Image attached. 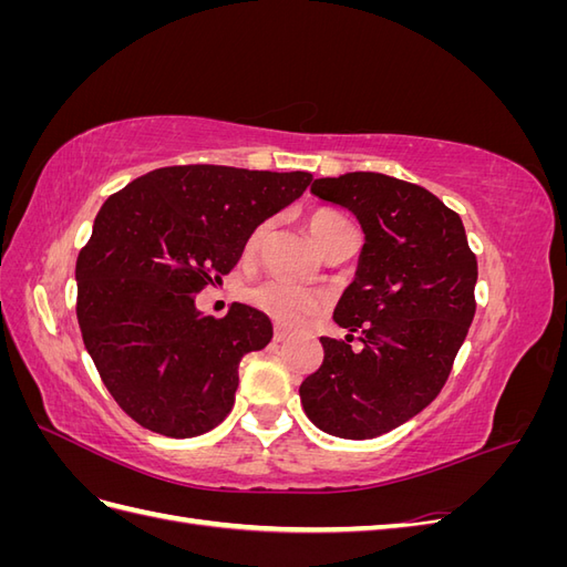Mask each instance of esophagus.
Listing matches in <instances>:
<instances>
[{
    "instance_id": "1",
    "label": "esophagus",
    "mask_w": 567,
    "mask_h": 567,
    "mask_svg": "<svg viewBox=\"0 0 567 567\" xmlns=\"http://www.w3.org/2000/svg\"><path fill=\"white\" fill-rule=\"evenodd\" d=\"M286 338H288V331L284 326H277V329H274V342H284Z\"/></svg>"
}]
</instances>
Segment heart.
<instances>
[{"label": "heart", "instance_id": "1", "mask_svg": "<svg viewBox=\"0 0 567 567\" xmlns=\"http://www.w3.org/2000/svg\"><path fill=\"white\" fill-rule=\"evenodd\" d=\"M307 227H310V234L315 236V241L319 244L321 250L331 241H336L342 231L352 229V225L346 217H340L338 213H331V210H315L310 217H307ZM267 231H269L267 221L252 229V234L246 241V255H255L260 250V246L267 238ZM246 300L255 307V310H260L271 321H277L281 326H296L302 319L315 315L323 305V298L317 293V290L290 284V281H281V279H267V281L255 284L252 288H248Z\"/></svg>", "mask_w": 567, "mask_h": 567}]
</instances>
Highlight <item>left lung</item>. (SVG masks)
I'll return each mask as SVG.
<instances>
[{"label":"left lung","mask_w":567,"mask_h":567,"mask_svg":"<svg viewBox=\"0 0 567 567\" xmlns=\"http://www.w3.org/2000/svg\"><path fill=\"white\" fill-rule=\"evenodd\" d=\"M312 194L359 219L364 248L333 312L350 333L321 338L323 362L300 402L319 431L371 440L414 419L447 383L475 315L477 260L461 217L423 186L348 173L315 179Z\"/></svg>","instance_id":"1"}]
</instances>
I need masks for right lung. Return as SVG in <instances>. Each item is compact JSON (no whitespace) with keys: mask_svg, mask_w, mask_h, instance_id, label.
Wrapping results in <instances>:
<instances>
[{"mask_svg":"<svg viewBox=\"0 0 567 567\" xmlns=\"http://www.w3.org/2000/svg\"><path fill=\"white\" fill-rule=\"evenodd\" d=\"M310 182V173L175 165L101 205L75 265L78 321L101 381L146 431L184 440L227 419L238 364L271 340V321L241 302L205 317L196 293L229 274L252 229Z\"/></svg>","mask_w":567,"mask_h":567,"instance_id":"add662e5","label":"right lung"}]
</instances>
